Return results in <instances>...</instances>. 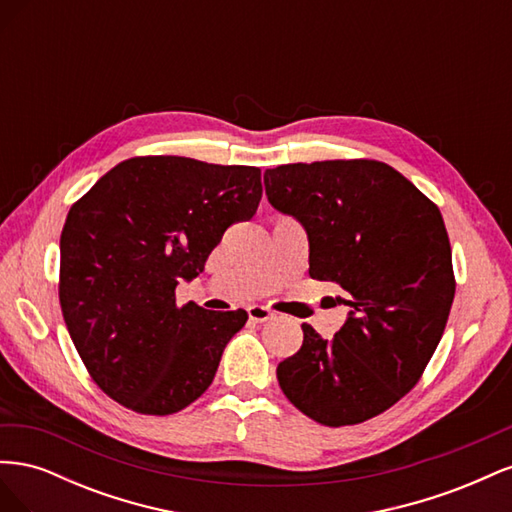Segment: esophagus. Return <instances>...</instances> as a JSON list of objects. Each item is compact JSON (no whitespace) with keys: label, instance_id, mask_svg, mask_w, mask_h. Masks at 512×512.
Segmentation results:
<instances>
[{"label":"esophagus","instance_id":"34e87169","mask_svg":"<svg viewBox=\"0 0 512 512\" xmlns=\"http://www.w3.org/2000/svg\"><path fill=\"white\" fill-rule=\"evenodd\" d=\"M247 316H250L252 322H267L273 318V312L265 305H252L247 307Z\"/></svg>","mask_w":512,"mask_h":512}]
</instances>
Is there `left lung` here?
<instances>
[{
	"label": "left lung",
	"instance_id": "left-lung-1",
	"mask_svg": "<svg viewBox=\"0 0 512 512\" xmlns=\"http://www.w3.org/2000/svg\"><path fill=\"white\" fill-rule=\"evenodd\" d=\"M265 190L303 224L309 277L335 282L350 307L333 339L303 324V346L277 365V382L320 425L363 423L412 389L442 339L455 299L442 213L376 160L267 168Z\"/></svg>",
	"mask_w": 512,
	"mask_h": 512
}]
</instances>
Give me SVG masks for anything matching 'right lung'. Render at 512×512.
Instances as JSON below:
<instances>
[{
	"label": "right lung",
	"instance_id": "1",
	"mask_svg": "<svg viewBox=\"0 0 512 512\" xmlns=\"http://www.w3.org/2000/svg\"><path fill=\"white\" fill-rule=\"evenodd\" d=\"M260 168L179 156L130 158L70 207L59 303L89 376L117 404L166 416L203 395L245 309L177 305L224 230L250 220Z\"/></svg>",
	"mask_w": 512,
	"mask_h": 512
}]
</instances>
